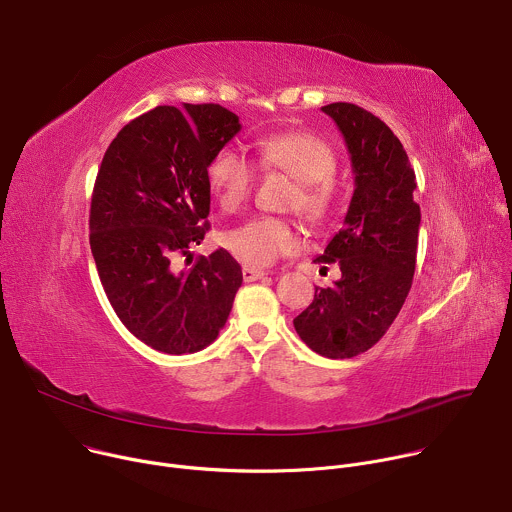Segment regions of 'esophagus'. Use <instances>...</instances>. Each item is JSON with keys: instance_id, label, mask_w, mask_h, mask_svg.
<instances>
[{"instance_id": "obj_1", "label": "esophagus", "mask_w": 512, "mask_h": 512, "mask_svg": "<svg viewBox=\"0 0 512 512\" xmlns=\"http://www.w3.org/2000/svg\"><path fill=\"white\" fill-rule=\"evenodd\" d=\"M267 273L261 269H253V267H243V279L245 281H257L261 277H265Z\"/></svg>"}]
</instances>
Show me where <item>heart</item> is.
<instances>
[{"instance_id": "heart-1", "label": "heart", "mask_w": 512, "mask_h": 512, "mask_svg": "<svg viewBox=\"0 0 512 512\" xmlns=\"http://www.w3.org/2000/svg\"><path fill=\"white\" fill-rule=\"evenodd\" d=\"M259 166L263 172H283L296 180L289 206L298 208L308 221L320 223L336 202V152L328 141L306 131H281L257 141ZM206 180L218 204L229 214L239 212L257 184L255 164L233 145L218 150ZM225 249L247 267H267L281 257L296 253L300 233L294 221L283 216H259L233 229L223 239Z\"/></svg>"}]
</instances>
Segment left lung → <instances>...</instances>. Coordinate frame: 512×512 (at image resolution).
Listing matches in <instances>:
<instances>
[{
  "instance_id": "1",
  "label": "left lung",
  "mask_w": 512,
  "mask_h": 512,
  "mask_svg": "<svg viewBox=\"0 0 512 512\" xmlns=\"http://www.w3.org/2000/svg\"><path fill=\"white\" fill-rule=\"evenodd\" d=\"M344 135L354 194L344 227L314 263H338L342 277L316 287L294 318L300 338L326 358H352L373 348L401 312L413 283L421 212L415 172L397 135L352 103L322 107ZM326 269V267H324Z\"/></svg>"
}]
</instances>
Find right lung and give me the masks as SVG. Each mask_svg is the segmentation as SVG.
I'll return each mask as SVG.
<instances>
[{"label": "right lung", "instance_id": "right-lung-1", "mask_svg": "<svg viewBox=\"0 0 512 512\" xmlns=\"http://www.w3.org/2000/svg\"><path fill=\"white\" fill-rule=\"evenodd\" d=\"M239 131V117L216 103L160 105L129 121L103 156L89 216L93 259L123 326L160 352L214 342L243 283L225 249L176 267L210 229L206 168Z\"/></svg>", "mask_w": 512, "mask_h": 512}]
</instances>
